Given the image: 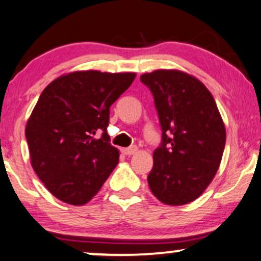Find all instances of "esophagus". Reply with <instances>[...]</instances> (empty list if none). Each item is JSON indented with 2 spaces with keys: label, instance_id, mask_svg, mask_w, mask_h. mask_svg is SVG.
<instances>
[{
  "label": "esophagus",
  "instance_id": "34e87169",
  "mask_svg": "<svg viewBox=\"0 0 261 261\" xmlns=\"http://www.w3.org/2000/svg\"><path fill=\"white\" fill-rule=\"evenodd\" d=\"M122 152L124 153V155L127 156H130V155H134V153L138 151V147L137 146H129V147H124V149L121 150Z\"/></svg>",
  "mask_w": 261,
  "mask_h": 261
}]
</instances>
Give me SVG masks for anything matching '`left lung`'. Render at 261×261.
<instances>
[{
    "label": "left lung",
    "mask_w": 261,
    "mask_h": 261,
    "mask_svg": "<svg viewBox=\"0 0 261 261\" xmlns=\"http://www.w3.org/2000/svg\"><path fill=\"white\" fill-rule=\"evenodd\" d=\"M162 127V145L147 175L153 196L182 205L204 192L219 169L226 129L207 87L188 72L160 69L143 73Z\"/></svg>",
    "instance_id": "1"
}]
</instances>
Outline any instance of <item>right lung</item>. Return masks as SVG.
<instances>
[{"label": "right lung", "mask_w": 261, "mask_h": 261, "mask_svg": "<svg viewBox=\"0 0 261 261\" xmlns=\"http://www.w3.org/2000/svg\"><path fill=\"white\" fill-rule=\"evenodd\" d=\"M136 72L83 70L48 85L25 127L30 162L48 191L72 205L88 203L117 166L120 151L109 143L110 106ZM105 132L100 140L92 137Z\"/></svg>", "instance_id": "obj_1"}]
</instances>
